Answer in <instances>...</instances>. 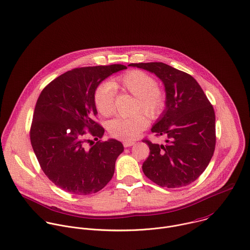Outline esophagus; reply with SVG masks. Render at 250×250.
Here are the masks:
<instances>
[{"label": "esophagus", "mask_w": 250, "mask_h": 250, "mask_svg": "<svg viewBox=\"0 0 250 250\" xmlns=\"http://www.w3.org/2000/svg\"><path fill=\"white\" fill-rule=\"evenodd\" d=\"M134 143H135V142H133V141H125V142H124V146H125V148H127V147H130V146L134 145Z\"/></svg>", "instance_id": "obj_1"}]
</instances>
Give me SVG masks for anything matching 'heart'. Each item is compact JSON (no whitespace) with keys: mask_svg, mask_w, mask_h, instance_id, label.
Wrapping results in <instances>:
<instances>
[{"mask_svg":"<svg viewBox=\"0 0 250 250\" xmlns=\"http://www.w3.org/2000/svg\"><path fill=\"white\" fill-rule=\"evenodd\" d=\"M115 91L127 92L136 98L134 113L143 112L150 119L158 118L167 106V94L156 80L140 70L129 71L98 85L93 94L97 112L108 117L113 113ZM148 125L147 118L138 113L129 118H115L108 125L109 133L121 140H133Z\"/></svg>","mask_w":250,"mask_h":250,"instance_id":"1","label":"heart"}]
</instances>
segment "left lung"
<instances>
[{
    "instance_id": "left-lung-1",
    "label": "left lung",
    "mask_w": 250,
    "mask_h": 250,
    "mask_svg": "<svg viewBox=\"0 0 250 250\" xmlns=\"http://www.w3.org/2000/svg\"><path fill=\"white\" fill-rule=\"evenodd\" d=\"M156 74L164 83L167 107L151 128L166 144L143 139L150 149L144 174L161 187L180 188L197 180L208 167L216 144L215 113L198 82L163 62L130 63Z\"/></svg>"
}]
</instances>
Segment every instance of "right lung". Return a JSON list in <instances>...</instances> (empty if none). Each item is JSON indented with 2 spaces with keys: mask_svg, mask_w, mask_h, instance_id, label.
<instances>
[{
  "mask_svg": "<svg viewBox=\"0 0 250 250\" xmlns=\"http://www.w3.org/2000/svg\"><path fill=\"white\" fill-rule=\"evenodd\" d=\"M124 69L122 64L72 69L51 81L37 100L32 148L47 178L70 194L97 193L114 175L124 146L115 139L98 140L104 128L95 121L93 94L103 80ZM88 135L98 140L89 149Z\"/></svg>",
  "mask_w": 250,
  "mask_h": 250,
  "instance_id": "1",
  "label": "right lung"
}]
</instances>
